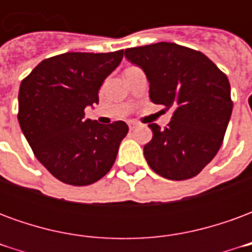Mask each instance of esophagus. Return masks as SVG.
Wrapping results in <instances>:
<instances>
[{"label":"esophagus","instance_id":"1","mask_svg":"<svg viewBox=\"0 0 252 252\" xmlns=\"http://www.w3.org/2000/svg\"><path fill=\"white\" fill-rule=\"evenodd\" d=\"M128 126H129V129H131V131H133V129H135V128L137 126V123L136 121H129V123H128Z\"/></svg>","mask_w":252,"mask_h":252}]
</instances>
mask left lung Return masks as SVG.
<instances>
[{"instance_id": "8db88e82", "label": "left lung", "mask_w": 252, "mask_h": 252, "mask_svg": "<svg viewBox=\"0 0 252 252\" xmlns=\"http://www.w3.org/2000/svg\"><path fill=\"white\" fill-rule=\"evenodd\" d=\"M124 54L146 72L154 104L173 110L164 129L148 124L154 133L144 146L148 166L173 181L200 174L221 147L232 113L227 75L202 52L175 43L132 47Z\"/></svg>"}]
</instances>
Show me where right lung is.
I'll return each mask as SVG.
<instances>
[{
	"label": "right lung",
	"mask_w": 252,
	"mask_h": 252,
	"mask_svg": "<svg viewBox=\"0 0 252 252\" xmlns=\"http://www.w3.org/2000/svg\"><path fill=\"white\" fill-rule=\"evenodd\" d=\"M123 55L124 50L66 52L41 61L21 81V131L37 160L67 185H92L108 174L128 133L124 121L104 126L85 119Z\"/></svg>",
	"instance_id": "1"
}]
</instances>
